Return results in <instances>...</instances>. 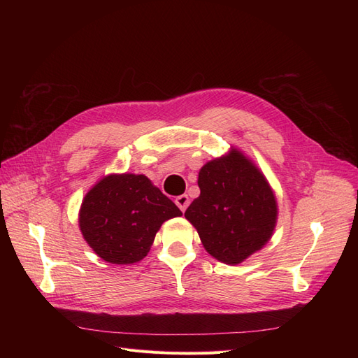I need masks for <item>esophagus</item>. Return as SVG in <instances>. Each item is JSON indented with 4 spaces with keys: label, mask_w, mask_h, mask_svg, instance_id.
<instances>
[{
    "label": "esophagus",
    "mask_w": 358,
    "mask_h": 358,
    "mask_svg": "<svg viewBox=\"0 0 358 358\" xmlns=\"http://www.w3.org/2000/svg\"><path fill=\"white\" fill-rule=\"evenodd\" d=\"M175 203L178 204V208H179L182 212H185L187 208L189 206V199H188L187 194H182V196H178V197H176Z\"/></svg>",
    "instance_id": "1"
}]
</instances>
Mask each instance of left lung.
Here are the masks:
<instances>
[{"label":"left lung","instance_id":"1","mask_svg":"<svg viewBox=\"0 0 358 358\" xmlns=\"http://www.w3.org/2000/svg\"><path fill=\"white\" fill-rule=\"evenodd\" d=\"M200 196L185 212L206 251L225 264H239L273 234L278 203L264 175L241 150L200 169Z\"/></svg>","mask_w":358,"mask_h":358}]
</instances>
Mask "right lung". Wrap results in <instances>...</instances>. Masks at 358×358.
<instances>
[{
	"label": "right lung",
	"instance_id": "1",
	"mask_svg": "<svg viewBox=\"0 0 358 358\" xmlns=\"http://www.w3.org/2000/svg\"><path fill=\"white\" fill-rule=\"evenodd\" d=\"M182 212L145 175L104 176L86 194L79 227L94 252L112 264L143 259L162 222Z\"/></svg>",
	"mask_w": 358,
	"mask_h": 358
}]
</instances>
